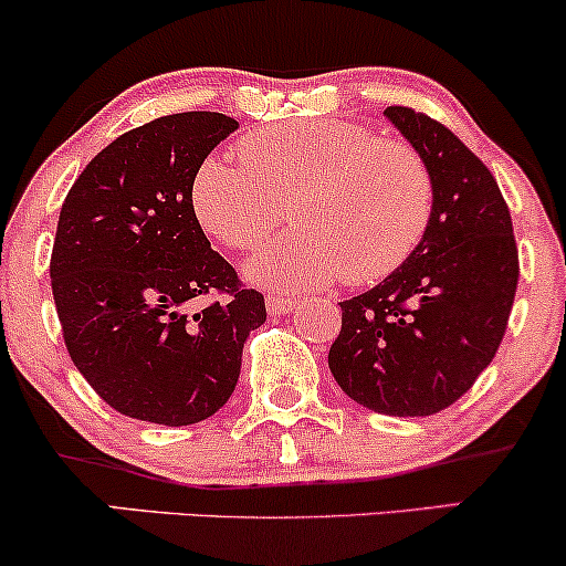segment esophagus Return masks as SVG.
Segmentation results:
<instances>
[{
  "instance_id": "esophagus-1",
  "label": "esophagus",
  "mask_w": 566,
  "mask_h": 566,
  "mask_svg": "<svg viewBox=\"0 0 566 566\" xmlns=\"http://www.w3.org/2000/svg\"><path fill=\"white\" fill-rule=\"evenodd\" d=\"M265 308H269V314H290V311L295 308V297L269 295L265 297Z\"/></svg>"
}]
</instances>
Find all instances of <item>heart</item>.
Masks as SVG:
<instances>
[{
    "label": "heart",
    "mask_w": 566,
    "mask_h": 566,
    "mask_svg": "<svg viewBox=\"0 0 566 566\" xmlns=\"http://www.w3.org/2000/svg\"><path fill=\"white\" fill-rule=\"evenodd\" d=\"M290 201L297 231L252 258V282L284 292L322 290L340 276L373 284L423 242L433 178L409 143L314 119L247 135L237 157L205 159L191 184L201 229L239 252L263 244Z\"/></svg>",
    "instance_id": "b5f03b06"
}]
</instances>
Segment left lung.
<instances>
[{
    "label": "left lung",
    "mask_w": 566,
    "mask_h": 566,
    "mask_svg": "<svg viewBox=\"0 0 566 566\" xmlns=\"http://www.w3.org/2000/svg\"><path fill=\"white\" fill-rule=\"evenodd\" d=\"M386 116L431 170V223L399 271L340 303L329 369L359 405L423 418L454 405L495 359L516 297L518 250L484 161L428 114L388 106Z\"/></svg>",
    "instance_id": "8db88e82"
}]
</instances>
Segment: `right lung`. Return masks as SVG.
<instances>
[{
	"instance_id": "1",
	"label": "right lung",
	"mask_w": 566,
	"mask_h": 566,
	"mask_svg": "<svg viewBox=\"0 0 566 566\" xmlns=\"http://www.w3.org/2000/svg\"><path fill=\"white\" fill-rule=\"evenodd\" d=\"M237 127L218 112L159 116L103 148L63 199L50 255L63 340L127 418L191 426L216 415L247 335L265 322L263 295L212 250L191 207L199 165Z\"/></svg>"
}]
</instances>
